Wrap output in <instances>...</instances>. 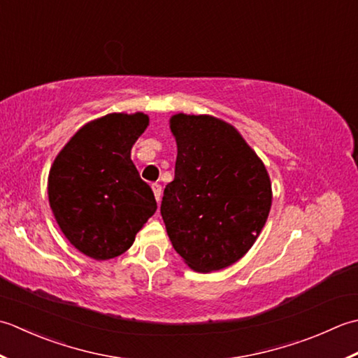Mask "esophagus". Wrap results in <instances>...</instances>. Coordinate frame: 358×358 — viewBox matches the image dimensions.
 <instances>
[{
	"label": "esophagus",
	"instance_id": "obj_1",
	"mask_svg": "<svg viewBox=\"0 0 358 358\" xmlns=\"http://www.w3.org/2000/svg\"><path fill=\"white\" fill-rule=\"evenodd\" d=\"M151 188H152V193H155L156 201L159 202L160 201V196H162V187H160V184H152Z\"/></svg>",
	"mask_w": 358,
	"mask_h": 358
}]
</instances>
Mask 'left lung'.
Returning <instances> with one entry per match:
<instances>
[{"label":"left lung","mask_w":358,"mask_h":358,"mask_svg":"<svg viewBox=\"0 0 358 358\" xmlns=\"http://www.w3.org/2000/svg\"><path fill=\"white\" fill-rule=\"evenodd\" d=\"M178 157L160 215L185 264L208 273L252 249L272 207L266 165L239 131L208 114L170 119Z\"/></svg>","instance_id":"1"}]
</instances>
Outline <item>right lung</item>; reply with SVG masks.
Returning a JSON list of instances; mask_svg holds the SVG:
<instances>
[{"instance_id": "obj_1", "label": "right lung", "mask_w": 358, "mask_h": 358, "mask_svg": "<svg viewBox=\"0 0 358 358\" xmlns=\"http://www.w3.org/2000/svg\"><path fill=\"white\" fill-rule=\"evenodd\" d=\"M150 125L143 113H111L69 138L48 178L58 227L86 257L106 261L125 253L155 215L152 189L138 176L131 148Z\"/></svg>"}]
</instances>
